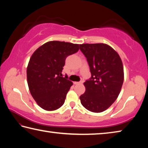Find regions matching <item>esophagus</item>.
<instances>
[{
  "instance_id": "1",
  "label": "esophagus",
  "mask_w": 148,
  "mask_h": 148,
  "mask_svg": "<svg viewBox=\"0 0 148 148\" xmlns=\"http://www.w3.org/2000/svg\"><path fill=\"white\" fill-rule=\"evenodd\" d=\"M83 83H84V82H83V81H81V82H74V84H76V85L82 84Z\"/></svg>"
}]
</instances>
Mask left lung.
Masks as SVG:
<instances>
[{
  "label": "left lung",
  "mask_w": 148,
  "mask_h": 148,
  "mask_svg": "<svg viewBox=\"0 0 148 148\" xmlns=\"http://www.w3.org/2000/svg\"><path fill=\"white\" fill-rule=\"evenodd\" d=\"M79 48L91 73V79L84 82L86 91L79 99L89 111L100 113L119 96L124 80L123 62L117 51L106 44H83Z\"/></svg>",
  "instance_id": "8db88e82"
}]
</instances>
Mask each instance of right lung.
<instances>
[{
  "label": "right lung",
  "mask_w": 148,
  "mask_h": 148,
  "mask_svg": "<svg viewBox=\"0 0 148 148\" xmlns=\"http://www.w3.org/2000/svg\"><path fill=\"white\" fill-rule=\"evenodd\" d=\"M79 50V44L49 41L40 46L30 58L27 78L30 92L37 104L47 111L63 105L73 83L61 74L65 59Z\"/></svg>",
  "instance_id": "obj_1"
}]
</instances>
